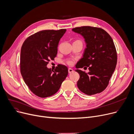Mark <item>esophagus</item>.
Here are the masks:
<instances>
[{
    "label": "esophagus",
    "mask_w": 134,
    "mask_h": 134,
    "mask_svg": "<svg viewBox=\"0 0 134 134\" xmlns=\"http://www.w3.org/2000/svg\"><path fill=\"white\" fill-rule=\"evenodd\" d=\"M73 71H74V70H73L72 69H71V68H69L68 69V72H69V74H71Z\"/></svg>",
    "instance_id": "esophagus-1"
}]
</instances>
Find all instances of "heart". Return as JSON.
<instances>
[{
	"label": "heart",
	"mask_w": 134,
	"mask_h": 134,
	"mask_svg": "<svg viewBox=\"0 0 134 134\" xmlns=\"http://www.w3.org/2000/svg\"><path fill=\"white\" fill-rule=\"evenodd\" d=\"M66 63L68 64H69L70 65H71L72 64H73V62L71 60H68L66 61Z\"/></svg>",
	"instance_id": "1"
}]
</instances>
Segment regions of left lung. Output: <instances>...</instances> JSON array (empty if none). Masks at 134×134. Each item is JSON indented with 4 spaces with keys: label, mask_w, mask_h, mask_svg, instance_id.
<instances>
[{
    "label": "left lung",
    "mask_w": 134,
    "mask_h": 134,
    "mask_svg": "<svg viewBox=\"0 0 134 134\" xmlns=\"http://www.w3.org/2000/svg\"><path fill=\"white\" fill-rule=\"evenodd\" d=\"M72 30L83 37L86 43L83 57L76 65L75 71L80 76L77 87L88 95L100 93L109 85L117 64V55L113 40L100 28L83 26ZM85 66L88 67L90 72L78 69Z\"/></svg>",
    "instance_id": "obj_1"
}]
</instances>
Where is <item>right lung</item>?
<instances>
[{
	"mask_svg": "<svg viewBox=\"0 0 134 134\" xmlns=\"http://www.w3.org/2000/svg\"><path fill=\"white\" fill-rule=\"evenodd\" d=\"M66 29L44 30L29 36L21 50L20 70L31 92L40 98L51 97L58 91L68 74V68L59 64L54 71L47 68L57 54L60 39Z\"/></svg>",
	"mask_w": 134,
	"mask_h": 134,
	"instance_id": "add662e5",
	"label": "right lung"
}]
</instances>
